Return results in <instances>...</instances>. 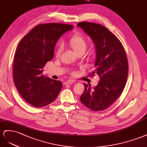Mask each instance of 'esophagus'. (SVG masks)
I'll use <instances>...</instances> for the list:
<instances>
[{
    "mask_svg": "<svg viewBox=\"0 0 147 147\" xmlns=\"http://www.w3.org/2000/svg\"><path fill=\"white\" fill-rule=\"evenodd\" d=\"M72 84H73V81H70V80H69V81H65V82H64V84H65V85Z\"/></svg>",
    "mask_w": 147,
    "mask_h": 147,
    "instance_id": "obj_1",
    "label": "esophagus"
}]
</instances>
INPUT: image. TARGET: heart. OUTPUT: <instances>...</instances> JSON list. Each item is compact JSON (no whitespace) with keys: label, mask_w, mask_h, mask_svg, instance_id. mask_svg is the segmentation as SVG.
I'll return each instance as SVG.
<instances>
[{"label":"heart","mask_w":147,"mask_h":147,"mask_svg":"<svg viewBox=\"0 0 147 147\" xmlns=\"http://www.w3.org/2000/svg\"><path fill=\"white\" fill-rule=\"evenodd\" d=\"M68 46L73 50L74 54L77 56L82 55L86 51L87 44L86 39L81 35H75L71 37L68 43ZM61 52V47L57 49V57H59Z\"/></svg>","instance_id":"1"}]
</instances>
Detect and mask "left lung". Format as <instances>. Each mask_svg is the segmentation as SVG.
<instances>
[{"label":"left lung","mask_w":147,"mask_h":147,"mask_svg":"<svg viewBox=\"0 0 147 147\" xmlns=\"http://www.w3.org/2000/svg\"><path fill=\"white\" fill-rule=\"evenodd\" d=\"M82 28L94 42L96 49L95 69L90 74L98 75L100 81L94 88L84 84L81 103L93 111L106 110L122 93L128 76V61L123 44L102 25L80 22Z\"/></svg>","instance_id":"1"}]
</instances>
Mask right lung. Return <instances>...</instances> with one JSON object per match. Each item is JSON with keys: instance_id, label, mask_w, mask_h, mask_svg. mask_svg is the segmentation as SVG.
<instances>
[{"instance_id": "obj_1", "label": "right lung", "mask_w": 147, "mask_h": 147, "mask_svg": "<svg viewBox=\"0 0 147 147\" xmlns=\"http://www.w3.org/2000/svg\"><path fill=\"white\" fill-rule=\"evenodd\" d=\"M73 28L62 23H45L33 28L20 42L13 62V81L21 96L34 107L48 105L62 88L60 81L42 74L47 61L53 59L60 37Z\"/></svg>"}]
</instances>
